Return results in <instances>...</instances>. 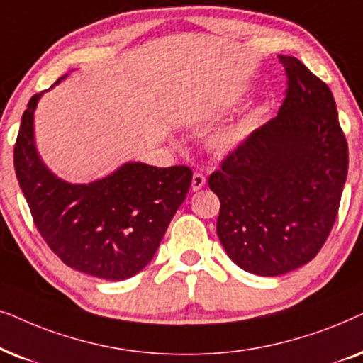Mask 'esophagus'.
I'll list each match as a JSON object with an SVG mask.
<instances>
[{
    "mask_svg": "<svg viewBox=\"0 0 363 363\" xmlns=\"http://www.w3.org/2000/svg\"><path fill=\"white\" fill-rule=\"evenodd\" d=\"M206 186V176L201 172H194V176H192V191H201L202 187Z\"/></svg>",
    "mask_w": 363,
    "mask_h": 363,
    "instance_id": "esophagus-1",
    "label": "esophagus"
}]
</instances>
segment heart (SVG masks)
I'll list each match as a JSON object with an SVG mask.
<instances>
[{
	"mask_svg": "<svg viewBox=\"0 0 363 363\" xmlns=\"http://www.w3.org/2000/svg\"><path fill=\"white\" fill-rule=\"evenodd\" d=\"M255 128L254 119H245L240 121L239 124L229 125V128H224L222 131L216 133L212 136L211 143L216 149H220V151H230V149L239 147L245 139H247L250 134H252Z\"/></svg>",
	"mask_w": 363,
	"mask_h": 363,
	"instance_id": "b5f03b06",
	"label": "heart"
}]
</instances>
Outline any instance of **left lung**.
I'll list each match as a JSON object with an SVG mask.
<instances>
[{
	"mask_svg": "<svg viewBox=\"0 0 363 363\" xmlns=\"http://www.w3.org/2000/svg\"><path fill=\"white\" fill-rule=\"evenodd\" d=\"M277 116L235 147L209 187L220 201L217 235L240 269L274 277L311 262L330 234L349 146L328 86L294 56Z\"/></svg>",
	"mask_w": 363,
	"mask_h": 363,
	"instance_id": "8db88e82",
	"label": "left lung"
}]
</instances>
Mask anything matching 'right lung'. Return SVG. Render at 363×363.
<instances>
[{"mask_svg":"<svg viewBox=\"0 0 363 363\" xmlns=\"http://www.w3.org/2000/svg\"><path fill=\"white\" fill-rule=\"evenodd\" d=\"M41 94L33 96L23 113L13 154L35 225L69 267L106 280L133 277L152 260L186 199L192 171L128 162L89 184L62 181L43 164L35 146L33 121Z\"/></svg>","mask_w":363,"mask_h":363,"instance_id":"obj_1","label":"right lung"}]
</instances>
